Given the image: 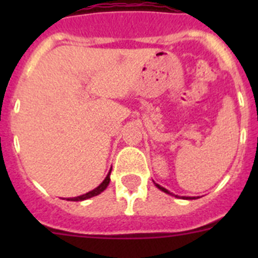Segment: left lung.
<instances>
[{
  "label": "left lung",
  "instance_id": "obj_1",
  "mask_svg": "<svg viewBox=\"0 0 258 258\" xmlns=\"http://www.w3.org/2000/svg\"><path fill=\"white\" fill-rule=\"evenodd\" d=\"M155 186H156V187L159 188V190H161V191H163V192H165V194H169V195H172V197H173V194H172V192H169V191L166 190V188H164L163 186H160V184L155 183ZM175 198H179V197H178V195H175ZM181 199H184V200H194V199H198V198H195V197H182Z\"/></svg>",
  "mask_w": 258,
  "mask_h": 258
}]
</instances>
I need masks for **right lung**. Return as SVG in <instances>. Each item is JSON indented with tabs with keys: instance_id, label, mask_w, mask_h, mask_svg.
Wrapping results in <instances>:
<instances>
[{
	"instance_id": "obj_1",
	"label": "right lung",
	"mask_w": 258,
	"mask_h": 258,
	"mask_svg": "<svg viewBox=\"0 0 258 258\" xmlns=\"http://www.w3.org/2000/svg\"><path fill=\"white\" fill-rule=\"evenodd\" d=\"M111 170H112V166H111V169H109L108 174L106 175V178L103 179V182H102L98 187H95L94 190L89 191V192L84 194V195H80V197H76V198H68L67 200H70V202H83V200H86V199H90V198L93 197H97V195H99L101 192H103L104 190L107 188V186H108L109 181H111V178H109V174H111Z\"/></svg>"
}]
</instances>
